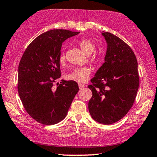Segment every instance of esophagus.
Instances as JSON below:
<instances>
[{"label":"esophagus","mask_w":157,"mask_h":157,"mask_svg":"<svg viewBox=\"0 0 157 157\" xmlns=\"http://www.w3.org/2000/svg\"><path fill=\"white\" fill-rule=\"evenodd\" d=\"M79 88H80V90H82V89H83L85 87V85H82V84H81V83H79Z\"/></svg>","instance_id":"esophagus-1"}]
</instances>
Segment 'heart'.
Segmentation results:
<instances>
[{
    "label": "heart",
    "mask_w": 157,
    "mask_h": 157,
    "mask_svg": "<svg viewBox=\"0 0 157 157\" xmlns=\"http://www.w3.org/2000/svg\"><path fill=\"white\" fill-rule=\"evenodd\" d=\"M78 44L81 49L87 55H90L95 49V44L89 39H82L79 41ZM100 58L98 55L90 56V61L93 64H98L100 62ZM66 61V56L64 52H62L59 56V62L64 64ZM91 73V69L88 67L75 68L72 72L66 75V79L68 80L75 81L76 82L83 83L86 82Z\"/></svg>",
    "instance_id": "b5f03b06"
}]
</instances>
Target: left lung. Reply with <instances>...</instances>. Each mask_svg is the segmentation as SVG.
Wrapping results in <instances>:
<instances>
[{
    "instance_id": "left-lung-1",
    "label": "left lung",
    "mask_w": 157,
    "mask_h": 157,
    "mask_svg": "<svg viewBox=\"0 0 157 157\" xmlns=\"http://www.w3.org/2000/svg\"><path fill=\"white\" fill-rule=\"evenodd\" d=\"M107 41L105 62L91 79L93 96L88 103L92 118L100 124H114L127 114L135 101L139 85L136 57L119 37L102 33Z\"/></svg>"
}]
</instances>
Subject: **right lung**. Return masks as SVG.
Here are the masks:
<instances>
[{
  "instance_id": "1",
  "label": "right lung",
  "mask_w": 157,
  "mask_h": 157,
  "mask_svg": "<svg viewBox=\"0 0 157 157\" xmlns=\"http://www.w3.org/2000/svg\"><path fill=\"white\" fill-rule=\"evenodd\" d=\"M79 32L53 29L41 33L25 50L18 65V91L31 118L44 125L60 122L79 90L75 81L62 80L59 56L62 42Z\"/></svg>"
}]
</instances>
